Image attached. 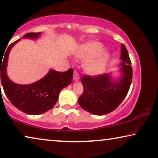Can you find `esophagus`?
Masks as SVG:
<instances>
[{"instance_id":"34e87169","label":"esophagus","mask_w":158,"mask_h":158,"mask_svg":"<svg viewBox=\"0 0 158 158\" xmlns=\"http://www.w3.org/2000/svg\"><path fill=\"white\" fill-rule=\"evenodd\" d=\"M73 79H74L75 81H77L80 80V75L76 70H75L74 73H73Z\"/></svg>"}]
</instances>
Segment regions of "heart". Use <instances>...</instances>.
<instances>
[{"label":"heart","mask_w":158,"mask_h":158,"mask_svg":"<svg viewBox=\"0 0 158 158\" xmlns=\"http://www.w3.org/2000/svg\"><path fill=\"white\" fill-rule=\"evenodd\" d=\"M104 49L103 45L98 42H89L80 47L76 57L81 60H87L85 63V69L89 74L98 75L106 68L109 55Z\"/></svg>","instance_id":"heart-1"}]
</instances>
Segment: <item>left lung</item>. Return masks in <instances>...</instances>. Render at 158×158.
<instances>
[{"label":"left lung","mask_w":158,"mask_h":158,"mask_svg":"<svg viewBox=\"0 0 158 158\" xmlns=\"http://www.w3.org/2000/svg\"><path fill=\"white\" fill-rule=\"evenodd\" d=\"M120 58L122 61L120 64L122 76L118 80L112 79L110 73L82 77L83 93L78 98L82 109L94 115H105L115 110L122 102L132 80L131 62L124 44H122Z\"/></svg>","instance_id":"8db88e82"}]
</instances>
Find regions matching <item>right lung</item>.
<instances>
[{
	"mask_svg": "<svg viewBox=\"0 0 158 158\" xmlns=\"http://www.w3.org/2000/svg\"><path fill=\"white\" fill-rule=\"evenodd\" d=\"M40 34V32L28 33L23 36V38L36 39ZM20 40L19 39L9 45L5 55L3 54L4 57H2L3 60L1 57L2 85L6 96L15 107L30 115L42 114L52 109L57 103L61 90L72 83L73 70L69 69L66 72L50 70L43 78L29 85L14 83L8 78L6 68L10 49Z\"/></svg>",
	"mask_w": 158,
	"mask_h": 158,
	"instance_id": "obj_1",
	"label": "right lung"
}]
</instances>
